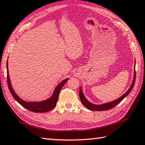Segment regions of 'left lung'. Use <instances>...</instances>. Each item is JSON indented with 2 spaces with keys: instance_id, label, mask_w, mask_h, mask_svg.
I'll use <instances>...</instances> for the list:
<instances>
[{
  "instance_id": "1",
  "label": "left lung",
  "mask_w": 145,
  "mask_h": 145,
  "mask_svg": "<svg viewBox=\"0 0 145 145\" xmlns=\"http://www.w3.org/2000/svg\"><path fill=\"white\" fill-rule=\"evenodd\" d=\"M135 80H136V71L135 72V75H134V79L133 81V83H132V84H131L130 88L129 89V90L126 92V93L123 94V95H122V96L120 97L119 98H118L117 99L115 100V101H114L107 103H105L103 105H99L92 104L90 102H89L88 100L86 99L85 97H84L82 91V89L80 88L79 96H80V101L82 103V104L84 105V106L87 108H88L90 110H96V111H104V110H108L110 109H112L114 106H116V105H117L118 103H120L122 101V100L131 93V91H132L134 86H135Z\"/></svg>"
}]
</instances>
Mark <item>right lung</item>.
Here are the masks:
<instances>
[{"label": "right lung", "mask_w": 145, "mask_h": 145, "mask_svg": "<svg viewBox=\"0 0 145 145\" xmlns=\"http://www.w3.org/2000/svg\"><path fill=\"white\" fill-rule=\"evenodd\" d=\"M68 80V78L64 80L60 83L58 86H57L52 94V97L49 99L45 100L44 101L40 102H27L23 101V99L20 98L16 94L14 93L13 89L10 85V82L9 80V73H8V68H7V86L9 89L10 93H11L12 96H13L16 101L18 103H20L22 106L25 108L26 109L30 110L31 112H46L50 111L54 108L56 106V103L58 99V96L59 94V91L61 90L63 86L65 85L66 82Z\"/></svg>", "instance_id": "add662e5"}]
</instances>
